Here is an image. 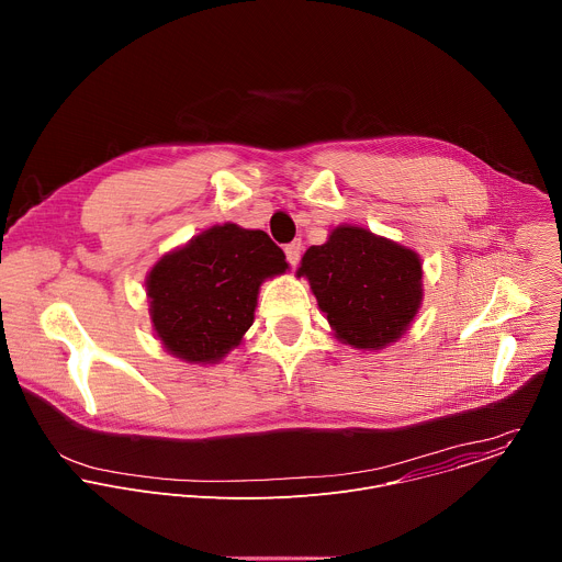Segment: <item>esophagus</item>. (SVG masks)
I'll list each match as a JSON object with an SVG mask.
<instances>
[{"label":"esophagus","mask_w":562,"mask_h":562,"mask_svg":"<svg viewBox=\"0 0 562 562\" xmlns=\"http://www.w3.org/2000/svg\"><path fill=\"white\" fill-rule=\"evenodd\" d=\"M284 254H286V260H289V265H297L300 262V254H302V243L300 239H293L291 245H286L284 247Z\"/></svg>","instance_id":"34e87169"}]
</instances>
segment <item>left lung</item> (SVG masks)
Listing matches in <instances>:
<instances>
[{
    "instance_id": "left-lung-1",
    "label": "left lung",
    "mask_w": 562,
    "mask_h": 562,
    "mask_svg": "<svg viewBox=\"0 0 562 562\" xmlns=\"http://www.w3.org/2000/svg\"><path fill=\"white\" fill-rule=\"evenodd\" d=\"M297 276H306L336 336L358 349L397 340L423 300L418 256L360 226H338L311 247Z\"/></svg>"
}]
</instances>
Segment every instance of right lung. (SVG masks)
<instances>
[{
    "instance_id": "obj_1",
    "label": "right lung",
    "mask_w": 562,
    "mask_h": 562,
    "mask_svg": "<svg viewBox=\"0 0 562 562\" xmlns=\"http://www.w3.org/2000/svg\"><path fill=\"white\" fill-rule=\"evenodd\" d=\"M265 231L213 226L159 260L146 280L157 338L187 362H215L254 325L262 280L286 271Z\"/></svg>"
}]
</instances>
